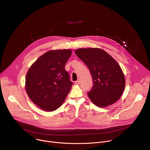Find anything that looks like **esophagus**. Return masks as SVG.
I'll return each mask as SVG.
<instances>
[{
  "mask_svg": "<svg viewBox=\"0 0 150 150\" xmlns=\"http://www.w3.org/2000/svg\"><path fill=\"white\" fill-rule=\"evenodd\" d=\"M79 83H80V79H78L76 81H75V84L76 85H78V84H79Z\"/></svg>",
  "mask_w": 150,
  "mask_h": 150,
  "instance_id": "esophagus-1",
  "label": "esophagus"
}]
</instances>
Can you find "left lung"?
Listing matches in <instances>:
<instances>
[{
  "label": "left lung",
  "instance_id": "obj_1",
  "mask_svg": "<svg viewBox=\"0 0 150 150\" xmlns=\"http://www.w3.org/2000/svg\"><path fill=\"white\" fill-rule=\"evenodd\" d=\"M75 53L91 74L93 86L87 93L91 102L97 106L105 108L118 100L125 90L126 80L117 61L98 48H81Z\"/></svg>",
  "mask_w": 150,
  "mask_h": 150
}]
</instances>
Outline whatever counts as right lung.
Masks as SVG:
<instances>
[{
  "label": "right lung",
  "mask_w": 150,
  "mask_h": 150,
  "mask_svg": "<svg viewBox=\"0 0 150 150\" xmlns=\"http://www.w3.org/2000/svg\"><path fill=\"white\" fill-rule=\"evenodd\" d=\"M71 54L70 49L48 51L40 56L27 72L26 93L42 110H56L69 93L73 83L64 67Z\"/></svg>",
  "instance_id": "obj_1"
}]
</instances>
